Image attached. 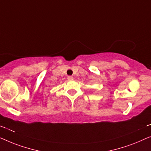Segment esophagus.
Here are the masks:
<instances>
[{"mask_svg":"<svg viewBox=\"0 0 151 151\" xmlns=\"http://www.w3.org/2000/svg\"><path fill=\"white\" fill-rule=\"evenodd\" d=\"M68 79L70 80V81H72V80L74 79V78H73V76H68Z\"/></svg>","mask_w":151,"mask_h":151,"instance_id":"obj_1","label":"esophagus"}]
</instances>
